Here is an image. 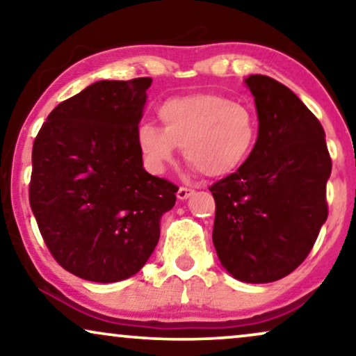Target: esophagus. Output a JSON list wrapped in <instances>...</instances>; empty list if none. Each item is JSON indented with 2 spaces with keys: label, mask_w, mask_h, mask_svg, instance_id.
I'll return each mask as SVG.
<instances>
[{
  "label": "esophagus",
  "mask_w": 356,
  "mask_h": 356,
  "mask_svg": "<svg viewBox=\"0 0 356 356\" xmlns=\"http://www.w3.org/2000/svg\"><path fill=\"white\" fill-rule=\"evenodd\" d=\"M194 194V189H191V188H179L178 189V193H177V197L179 199V201H184V199H188V197H191Z\"/></svg>",
  "instance_id": "obj_1"
}]
</instances>
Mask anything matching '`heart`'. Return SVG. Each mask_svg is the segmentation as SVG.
<instances>
[{
  "mask_svg": "<svg viewBox=\"0 0 356 356\" xmlns=\"http://www.w3.org/2000/svg\"><path fill=\"white\" fill-rule=\"evenodd\" d=\"M163 129L140 123L136 133L147 170L163 173L178 147L194 168L212 178L236 172L257 143L256 116L245 105L218 94H191L165 100L157 110Z\"/></svg>",
  "mask_w": 356,
  "mask_h": 356,
  "instance_id": "b5f03b06",
  "label": "heart"
}]
</instances>
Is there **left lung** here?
Listing matches in <instances>:
<instances>
[{"label":"left lung","mask_w":356,"mask_h":356,"mask_svg":"<svg viewBox=\"0 0 356 356\" xmlns=\"http://www.w3.org/2000/svg\"><path fill=\"white\" fill-rule=\"evenodd\" d=\"M259 131L250 159L212 184V241L228 274L246 284L284 279L313 250L327 218L332 162L319 120L289 87L252 74Z\"/></svg>","instance_id":"left-lung-1"}]
</instances>
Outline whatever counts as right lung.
Masks as SVG:
<instances>
[{"label":"right lung","mask_w":356,"mask_h":356,"mask_svg":"<svg viewBox=\"0 0 356 356\" xmlns=\"http://www.w3.org/2000/svg\"><path fill=\"white\" fill-rule=\"evenodd\" d=\"M150 77L99 81L61 102L32 149L29 199L58 264L111 284L138 274L178 188L143 167L136 133Z\"/></svg>","instance_id":"right-lung-1"}]
</instances>
